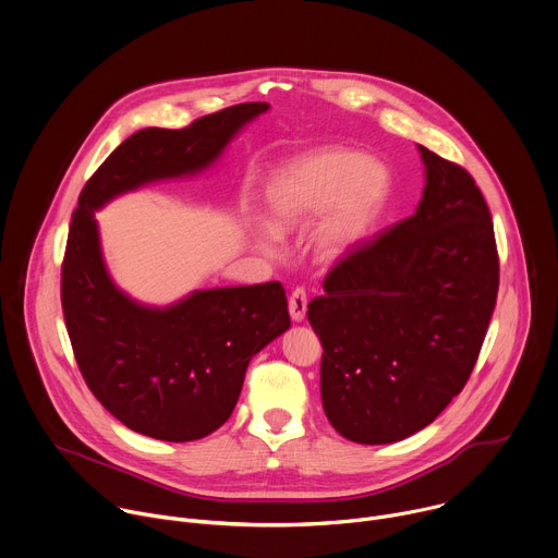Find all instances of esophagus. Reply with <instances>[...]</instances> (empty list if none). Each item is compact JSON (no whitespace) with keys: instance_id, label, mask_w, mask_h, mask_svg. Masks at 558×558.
<instances>
[{"instance_id":"esophagus-1","label":"esophagus","mask_w":558,"mask_h":558,"mask_svg":"<svg viewBox=\"0 0 558 558\" xmlns=\"http://www.w3.org/2000/svg\"><path fill=\"white\" fill-rule=\"evenodd\" d=\"M306 304H308L306 291L300 289V287L293 289V293L289 298V313H291L293 322H302L306 317Z\"/></svg>"}]
</instances>
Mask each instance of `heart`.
<instances>
[{
    "mask_svg": "<svg viewBox=\"0 0 558 558\" xmlns=\"http://www.w3.org/2000/svg\"><path fill=\"white\" fill-rule=\"evenodd\" d=\"M390 193V172L373 155L319 150L293 161L276 179L267 199V223L258 245L276 254L280 236L322 215L311 241L322 258L352 250L381 215Z\"/></svg>",
    "mask_w": 558,
    "mask_h": 558,
    "instance_id": "b5f03b06",
    "label": "heart"
}]
</instances>
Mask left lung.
Masks as SVG:
<instances>
[{
    "label": "left lung",
    "mask_w": 558,
    "mask_h": 558,
    "mask_svg": "<svg viewBox=\"0 0 558 558\" xmlns=\"http://www.w3.org/2000/svg\"><path fill=\"white\" fill-rule=\"evenodd\" d=\"M416 213L350 252L311 300L322 405L359 445H390L438 418L469 381L499 287L488 206L473 177L421 146Z\"/></svg>",
    "instance_id": "obj_1"
}]
</instances>
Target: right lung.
Here are the masks:
<instances>
[{
	"instance_id": "add662e5",
	"label": "right lung",
	"mask_w": 558,
	"mask_h": 558,
	"mask_svg": "<svg viewBox=\"0 0 558 558\" xmlns=\"http://www.w3.org/2000/svg\"><path fill=\"white\" fill-rule=\"evenodd\" d=\"M265 111L269 102H243L185 129L133 133L85 183L72 215L61 302L76 363L102 408L148 438L191 442L230 418L250 361L291 326L287 295L265 282L142 304L111 280L96 213L142 185L204 172Z\"/></svg>"
}]
</instances>
